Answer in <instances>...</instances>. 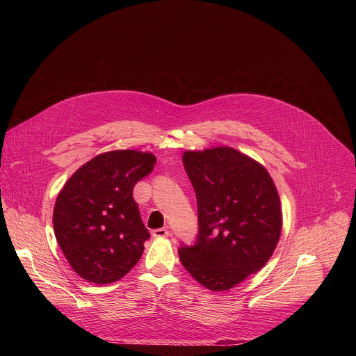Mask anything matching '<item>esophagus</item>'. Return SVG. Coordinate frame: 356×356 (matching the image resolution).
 Wrapping results in <instances>:
<instances>
[{"instance_id":"34e87169","label":"esophagus","mask_w":356,"mask_h":356,"mask_svg":"<svg viewBox=\"0 0 356 356\" xmlns=\"http://www.w3.org/2000/svg\"><path fill=\"white\" fill-rule=\"evenodd\" d=\"M152 235H154L155 238H165V236H170V229L166 227V228H158L155 229L154 232H152Z\"/></svg>"}]
</instances>
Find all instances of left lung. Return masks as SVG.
Listing matches in <instances>:
<instances>
[{
	"instance_id": "obj_1",
	"label": "left lung",
	"mask_w": 356,
	"mask_h": 356,
	"mask_svg": "<svg viewBox=\"0 0 356 356\" xmlns=\"http://www.w3.org/2000/svg\"><path fill=\"white\" fill-rule=\"evenodd\" d=\"M183 165L197 197L198 234L179 258L201 286L229 290L273 255L282 232L277 188L259 162L229 146L186 150Z\"/></svg>"
}]
</instances>
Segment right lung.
Segmentation results:
<instances>
[{"label":"right lung","instance_id":"obj_1","mask_svg":"<svg viewBox=\"0 0 356 356\" xmlns=\"http://www.w3.org/2000/svg\"><path fill=\"white\" fill-rule=\"evenodd\" d=\"M155 162L149 152L111 150L84 163L65 183L56 198L54 229L80 277L114 283L140 259L149 232L132 191Z\"/></svg>","mask_w":356,"mask_h":356}]
</instances>
